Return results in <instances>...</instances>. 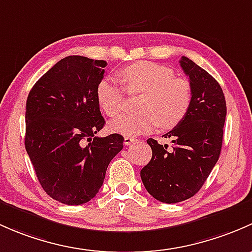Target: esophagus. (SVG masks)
Instances as JSON below:
<instances>
[{
    "label": "esophagus",
    "mask_w": 252,
    "mask_h": 252,
    "mask_svg": "<svg viewBox=\"0 0 252 252\" xmlns=\"http://www.w3.org/2000/svg\"><path fill=\"white\" fill-rule=\"evenodd\" d=\"M137 142V138L136 137H131V136H126L125 139H124V143H125L126 145H131L133 143H136Z\"/></svg>",
    "instance_id": "34e87169"
}]
</instances>
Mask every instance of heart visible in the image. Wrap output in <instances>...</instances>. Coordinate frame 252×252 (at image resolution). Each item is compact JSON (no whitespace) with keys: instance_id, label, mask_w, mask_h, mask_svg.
<instances>
[{"instance_id":"obj_1","label":"heart","mask_w":252,"mask_h":252,"mask_svg":"<svg viewBox=\"0 0 252 252\" xmlns=\"http://www.w3.org/2000/svg\"><path fill=\"white\" fill-rule=\"evenodd\" d=\"M124 88L128 93L142 92L139 111L116 118L109 128L124 136H137L160 126L171 129L188 114L193 99L190 82L175 76L172 69L154 62H136L121 70ZM113 77H104L95 90L99 108L107 116H118L125 107V92Z\"/></svg>"}]
</instances>
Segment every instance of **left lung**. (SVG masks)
Here are the masks:
<instances>
[{"instance_id": "1", "label": "left lung", "mask_w": 252, "mask_h": 252, "mask_svg": "<svg viewBox=\"0 0 252 252\" xmlns=\"http://www.w3.org/2000/svg\"><path fill=\"white\" fill-rule=\"evenodd\" d=\"M193 99L182 123L164 134L172 148L149 138L152 160L141 170L148 193L157 200L176 204L195 195L221 154L227 107L219 82L193 61L182 57Z\"/></svg>"}]
</instances>
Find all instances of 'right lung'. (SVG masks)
<instances>
[{
    "instance_id": "obj_1",
    "label": "right lung",
    "mask_w": 252,
    "mask_h": 252,
    "mask_svg": "<svg viewBox=\"0 0 252 252\" xmlns=\"http://www.w3.org/2000/svg\"><path fill=\"white\" fill-rule=\"evenodd\" d=\"M105 66V61L65 57L28 95L25 149L43 190L59 203L94 198L109 162L124 148L119 133L95 137L105 124L95 95Z\"/></svg>"
}]
</instances>
